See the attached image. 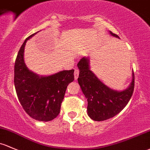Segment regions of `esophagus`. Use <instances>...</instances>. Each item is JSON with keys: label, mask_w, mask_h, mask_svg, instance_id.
<instances>
[{"label": "esophagus", "mask_w": 150, "mask_h": 150, "mask_svg": "<svg viewBox=\"0 0 150 150\" xmlns=\"http://www.w3.org/2000/svg\"><path fill=\"white\" fill-rule=\"evenodd\" d=\"M79 70L78 69H76L74 71V79L76 80L79 77Z\"/></svg>", "instance_id": "1"}]
</instances>
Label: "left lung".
Segmentation results:
<instances>
[{"mask_svg": "<svg viewBox=\"0 0 150 150\" xmlns=\"http://www.w3.org/2000/svg\"><path fill=\"white\" fill-rule=\"evenodd\" d=\"M109 33L120 38L112 31ZM88 61V58L83 57L77 64L79 69V84L88 101V115L94 121L107 120L120 113L128 104L134 88V75L133 73L132 81L127 89L122 91L112 90L90 70Z\"/></svg>", "mask_w": 150, "mask_h": 150, "instance_id": "8db88e82", "label": "left lung"}]
</instances>
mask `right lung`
Returning <instances> with one entry per match:
<instances>
[{
  "label": "right lung",
  "mask_w": 150,
  "mask_h": 150,
  "mask_svg": "<svg viewBox=\"0 0 150 150\" xmlns=\"http://www.w3.org/2000/svg\"><path fill=\"white\" fill-rule=\"evenodd\" d=\"M25 40L19 50L14 66V85L22 107L30 117L41 122L55 119L69 83L74 80V70L59 71L49 76H39L26 67L23 59Z\"/></svg>",
  "instance_id": "add662e5"
}]
</instances>
